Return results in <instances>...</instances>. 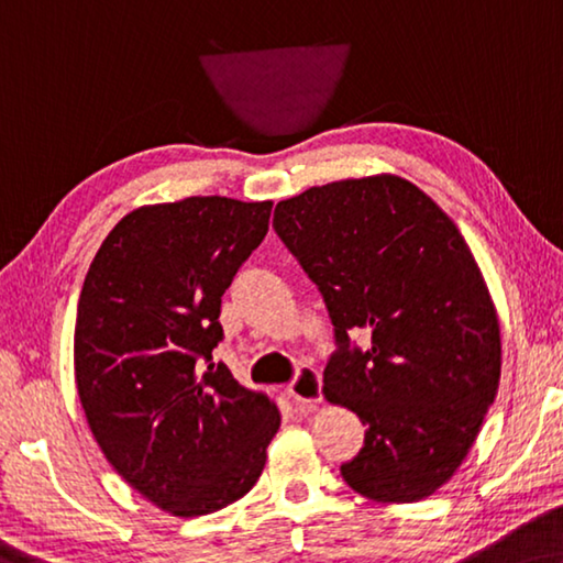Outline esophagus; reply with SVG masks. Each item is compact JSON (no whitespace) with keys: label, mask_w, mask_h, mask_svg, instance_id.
I'll return each mask as SVG.
<instances>
[{"label":"esophagus","mask_w":563,"mask_h":563,"mask_svg":"<svg viewBox=\"0 0 563 563\" xmlns=\"http://www.w3.org/2000/svg\"><path fill=\"white\" fill-rule=\"evenodd\" d=\"M320 388H323V383H320V373L316 368H310V365H302L298 376L288 383V396L302 408H316L320 400H323Z\"/></svg>","instance_id":"34e87169"}]
</instances>
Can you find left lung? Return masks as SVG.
I'll use <instances>...</instances> for the list:
<instances>
[{
    "label": "left lung",
    "instance_id": "8db88e82",
    "mask_svg": "<svg viewBox=\"0 0 563 563\" xmlns=\"http://www.w3.org/2000/svg\"><path fill=\"white\" fill-rule=\"evenodd\" d=\"M273 228L325 300L338 351L330 404L365 426L345 484L380 504L435 494L494 404L501 333L453 220L398 175L338 180L275 205ZM363 327L372 343H350Z\"/></svg>",
    "mask_w": 563,
    "mask_h": 563
}]
</instances>
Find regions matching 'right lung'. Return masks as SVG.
<instances>
[{"label": "right lung", "instance_id": "obj_1", "mask_svg": "<svg viewBox=\"0 0 563 563\" xmlns=\"http://www.w3.org/2000/svg\"><path fill=\"white\" fill-rule=\"evenodd\" d=\"M273 202L185 198L124 216L79 292L75 380L112 468L173 516L243 498L280 410L212 363L220 302L263 243Z\"/></svg>", "mask_w": 563, "mask_h": 563}]
</instances>
